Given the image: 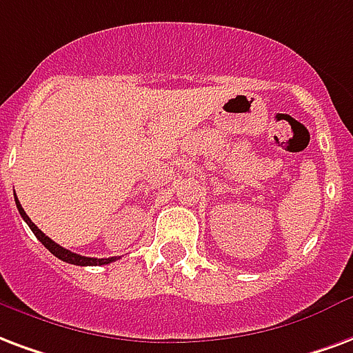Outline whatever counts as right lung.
<instances>
[{
	"instance_id": "add662e5",
	"label": "right lung",
	"mask_w": 353,
	"mask_h": 353,
	"mask_svg": "<svg viewBox=\"0 0 353 353\" xmlns=\"http://www.w3.org/2000/svg\"><path fill=\"white\" fill-rule=\"evenodd\" d=\"M17 200V208H18V213L22 215V219L28 223V226L31 228V232L35 234V237H37L39 241L43 243L46 249L50 250L52 254L56 258H59V260H63V262L67 263H74V265H106V263H112L116 262L117 258L112 256V258H88V256H80V254H77V252H70V250L63 249V247H59L56 241H52L50 237L44 236L43 232L35 226V224L31 223V219L28 215H26V211H23V208L20 205V202H18V198H14Z\"/></svg>"
}]
</instances>
